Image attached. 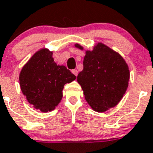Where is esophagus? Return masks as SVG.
I'll return each instance as SVG.
<instances>
[{
	"instance_id": "34e87169",
	"label": "esophagus",
	"mask_w": 153,
	"mask_h": 153,
	"mask_svg": "<svg viewBox=\"0 0 153 153\" xmlns=\"http://www.w3.org/2000/svg\"><path fill=\"white\" fill-rule=\"evenodd\" d=\"M72 73H73V74H74V75L76 76H77L78 71H77V70H76V69H73V70H72Z\"/></svg>"
}]
</instances>
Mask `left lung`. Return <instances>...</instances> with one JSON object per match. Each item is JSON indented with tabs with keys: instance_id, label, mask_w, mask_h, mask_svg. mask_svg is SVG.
Wrapping results in <instances>:
<instances>
[{
	"instance_id": "obj_1",
	"label": "left lung",
	"mask_w": 153,
	"mask_h": 153,
	"mask_svg": "<svg viewBox=\"0 0 153 153\" xmlns=\"http://www.w3.org/2000/svg\"><path fill=\"white\" fill-rule=\"evenodd\" d=\"M75 47L83 50L78 44ZM83 63L77 81L92 109L103 113L116 106L127 91L130 79L129 68L123 57L98 43L92 51H86Z\"/></svg>"
}]
</instances>
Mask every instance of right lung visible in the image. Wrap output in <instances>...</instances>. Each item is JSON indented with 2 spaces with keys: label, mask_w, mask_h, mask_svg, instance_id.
I'll use <instances>...</instances> for the list:
<instances>
[{
  "label": "right lung",
  "mask_w": 153,
  "mask_h": 153,
  "mask_svg": "<svg viewBox=\"0 0 153 153\" xmlns=\"http://www.w3.org/2000/svg\"><path fill=\"white\" fill-rule=\"evenodd\" d=\"M52 55L48 49H40L30 58L19 74L22 94L30 104L44 113L55 109L62 98L64 85L76 79L65 66L57 65Z\"/></svg>",
  "instance_id": "right-lung-1"
}]
</instances>
